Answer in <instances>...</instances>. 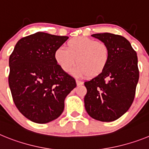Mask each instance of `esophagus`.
<instances>
[{"mask_svg": "<svg viewBox=\"0 0 149 149\" xmlns=\"http://www.w3.org/2000/svg\"><path fill=\"white\" fill-rule=\"evenodd\" d=\"M76 84H77V86H81V85H83V84H84V83H83L82 81H78V80H77V81H76Z\"/></svg>", "mask_w": 149, "mask_h": 149, "instance_id": "1", "label": "esophagus"}]
</instances>
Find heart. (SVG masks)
Returning a JSON list of instances; mask_svg holds the SVG:
<instances>
[{
    "mask_svg": "<svg viewBox=\"0 0 149 149\" xmlns=\"http://www.w3.org/2000/svg\"><path fill=\"white\" fill-rule=\"evenodd\" d=\"M54 60L63 72H68L75 65L72 74L77 77H95L104 71L110 60V49L103 42L85 36L68 41L66 50L58 48Z\"/></svg>",
    "mask_w": 149,
    "mask_h": 149,
    "instance_id": "1",
    "label": "heart"
}]
</instances>
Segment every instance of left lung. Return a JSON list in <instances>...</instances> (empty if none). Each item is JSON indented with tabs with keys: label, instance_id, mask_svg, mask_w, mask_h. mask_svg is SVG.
<instances>
[{
	"label": "left lung",
	"instance_id": "8db88e82",
	"mask_svg": "<svg viewBox=\"0 0 149 149\" xmlns=\"http://www.w3.org/2000/svg\"><path fill=\"white\" fill-rule=\"evenodd\" d=\"M92 36L108 46L110 60L100 75L84 83L85 109L94 119L113 122L125 113L134 101L139 81L137 56L122 36L104 33Z\"/></svg>",
	"mask_w": 149,
	"mask_h": 149
}]
</instances>
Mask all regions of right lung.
Instances as JSON below:
<instances>
[{"instance_id":"add662e5","label":"right lung","mask_w":149,"mask_h":149,"mask_svg":"<svg viewBox=\"0 0 149 149\" xmlns=\"http://www.w3.org/2000/svg\"><path fill=\"white\" fill-rule=\"evenodd\" d=\"M68 36L37 32L18 40L9 60V86L21 113L45 124L57 119L64 101L76 87L75 80L54 60L56 49Z\"/></svg>"}]
</instances>
